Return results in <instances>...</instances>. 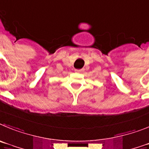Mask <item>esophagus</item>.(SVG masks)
Returning <instances> with one entry per match:
<instances>
[{"label":"esophagus","mask_w":149,"mask_h":149,"mask_svg":"<svg viewBox=\"0 0 149 149\" xmlns=\"http://www.w3.org/2000/svg\"><path fill=\"white\" fill-rule=\"evenodd\" d=\"M75 72H76V73H81V72H82V69L75 70Z\"/></svg>","instance_id":"1"}]
</instances>
